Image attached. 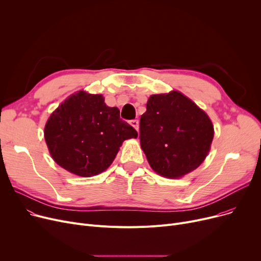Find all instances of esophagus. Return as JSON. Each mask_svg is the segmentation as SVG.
<instances>
[{
    "mask_svg": "<svg viewBox=\"0 0 261 261\" xmlns=\"http://www.w3.org/2000/svg\"><path fill=\"white\" fill-rule=\"evenodd\" d=\"M130 125H131L136 131H139V120H138V119H132V120H130Z\"/></svg>",
    "mask_w": 261,
    "mask_h": 261,
    "instance_id": "34e87169",
    "label": "esophagus"
}]
</instances>
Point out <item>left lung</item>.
I'll use <instances>...</instances> for the list:
<instances>
[{"instance_id": "8db88e82", "label": "left lung", "mask_w": 261, "mask_h": 261, "mask_svg": "<svg viewBox=\"0 0 261 261\" xmlns=\"http://www.w3.org/2000/svg\"><path fill=\"white\" fill-rule=\"evenodd\" d=\"M146 108L140 121V141L149 165L169 179L197 169L214 139L208 115L177 91L151 95Z\"/></svg>"}]
</instances>
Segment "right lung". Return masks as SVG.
Here are the masks:
<instances>
[{
	"instance_id": "obj_1",
	"label": "right lung",
	"mask_w": 261,
	"mask_h": 261,
	"mask_svg": "<svg viewBox=\"0 0 261 261\" xmlns=\"http://www.w3.org/2000/svg\"><path fill=\"white\" fill-rule=\"evenodd\" d=\"M44 138L54 161L79 176L105 171L114 161L122 142L138 132L108 107L100 94L79 91L65 99L49 116Z\"/></svg>"
}]
</instances>
